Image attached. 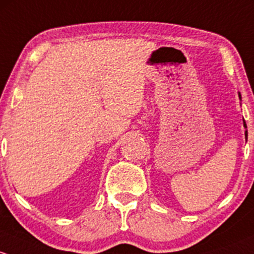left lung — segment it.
Segmentation results:
<instances>
[{
  "label": "left lung",
  "mask_w": 254,
  "mask_h": 254,
  "mask_svg": "<svg viewBox=\"0 0 254 254\" xmlns=\"http://www.w3.org/2000/svg\"><path fill=\"white\" fill-rule=\"evenodd\" d=\"M240 96V99H241V95H239ZM244 126H245V128H247V126H246V122L244 121ZM245 137H246V139H247V130H246L245 132Z\"/></svg>",
  "instance_id": "8db88e82"
}]
</instances>
